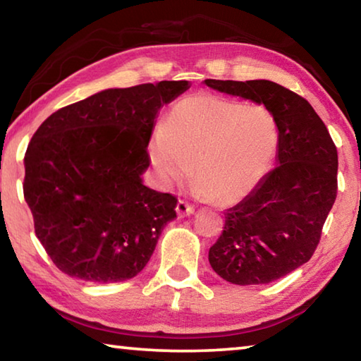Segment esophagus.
Returning <instances> with one entry per match:
<instances>
[{"label": "esophagus", "instance_id": "1", "mask_svg": "<svg viewBox=\"0 0 361 361\" xmlns=\"http://www.w3.org/2000/svg\"><path fill=\"white\" fill-rule=\"evenodd\" d=\"M192 213H194L192 205H189L188 202H185V200H178V204H176V215H178V218L189 216L192 215Z\"/></svg>", "mask_w": 361, "mask_h": 361}]
</instances>
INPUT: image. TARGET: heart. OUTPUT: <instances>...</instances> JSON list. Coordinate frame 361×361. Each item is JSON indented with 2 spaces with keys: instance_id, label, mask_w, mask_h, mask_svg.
<instances>
[{
  "instance_id": "1",
  "label": "heart",
  "mask_w": 361,
  "mask_h": 361,
  "mask_svg": "<svg viewBox=\"0 0 361 361\" xmlns=\"http://www.w3.org/2000/svg\"><path fill=\"white\" fill-rule=\"evenodd\" d=\"M279 146L277 119L267 108L197 94L170 109L151 140L149 159L162 185L183 183L194 169V191L229 205L264 178Z\"/></svg>"
}]
</instances>
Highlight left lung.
<instances>
[{
  "label": "left lung",
  "instance_id": "1",
  "mask_svg": "<svg viewBox=\"0 0 361 361\" xmlns=\"http://www.w3.org/2000/svg\"><path fill=\"white\" fill-rule=\"evenodd\" d=\"M218 92L264 105L276 116V169L226 210L209 261L235 285H264L307 262L338 192V151L310 103L277 82L205 79Z\"/></svg>",
  "mask_w": 361,
  "mask_h": 361
}]
</instances>
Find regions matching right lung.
<instances>
[{"label":"right lung","mask_w":361,"mask_h":361,"mask_svg":"<svg viewBox=\"0 0 361 361\" xmlns=\"http://www.w3.org/2000/svg\"><path fill=\"white\" fill-rule=\"evenodd\" d=\"M191 87L161 81L106 89L42 122L25 152L23 195L60 271L114 283L148 264L176 199L143 185L159 109Z\"/></svg>","instance_id":"1"}]
</instances>
